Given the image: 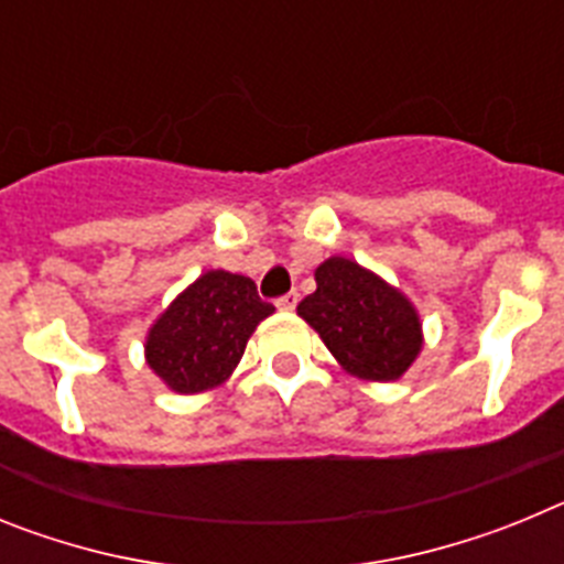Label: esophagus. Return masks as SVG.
<instances>
[{
    "label": "esophagus",
    "instance_id": "1",
    "mask_svg": "<svg viewBox=\"0 0 564 564\" xmlns=\"http://www.w3.org/2000/svg\"><path fill=\"white\" fill-rule=\"evenodd\" d=\"M296 305H299V293L296 291H291V293H285V296L276 299L279 311L291 313V311H296Z\"/></svg>",
    "mask_w": 564,
    "mask_h": 564
}]
</instances>
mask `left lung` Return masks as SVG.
I'll return each instance as SVG.
<instances>
[{
    "instance_id": "obj_1",
    "label": "left lung",
    "mask_w": 564,
    "mask_h": 564,
    "mask_svg": "<svg viewBox=\"0 0 564 564\" xmlns=\"http://www.w3.org/2000/svg\"><path fill=\"white\" fill-rule=\"evenodd\" d=\"M296 313L338 367L361 381H398L423 350L421 313L410 296L356 259H325L316 268V291Z\"/></svg>"
}]
</instances>
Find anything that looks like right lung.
Here are the masks:
<instances>
[{
    "label": "right lung",
    "mask_w": 564,
    "mask_h": 564,
    "mask_svg": "<svg viewBox=\"0 0 564 564\" xmlns=\"http://www.w3.org/2000/svg\"><path fill=\"white\" fill-rule=\"evenodd\" d=\"M276 311L253 279L206 271L169 302L143 341L149 370L177 395L217 390L237 370L248 338Z\"/></svg>",
    "instance_id": "right-lung-1"
}]
</instances>
